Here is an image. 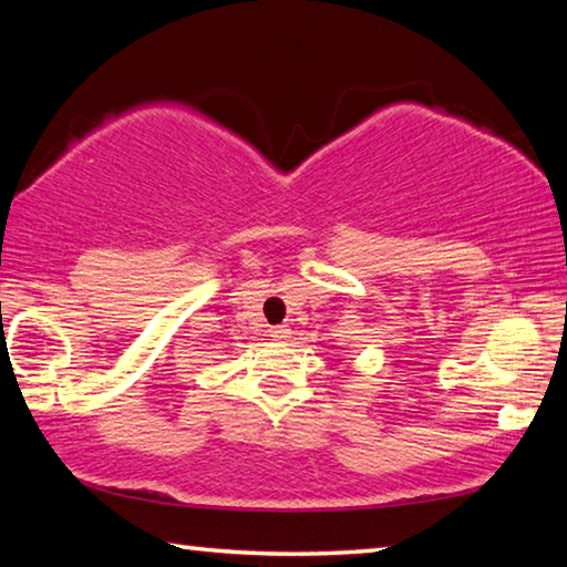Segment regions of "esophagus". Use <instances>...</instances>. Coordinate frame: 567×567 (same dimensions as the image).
I'll return each mask as SVG.
<instances>
[{"label":"esophagus","instance_id":"1","mask_svg":"<svg viewBox=\"0 0 567 567\" xmlns=\"http://www.w3.org/2000/svg\"><path fill=\"white\" fill-rule=\"evenodd\" d=\"M267 332H270V338H272V340H285V338H287V332H290V330H287L285 324H275V328H270Z\"/></svg>","mask_w":567,"mask_h":567}]
</instances>
